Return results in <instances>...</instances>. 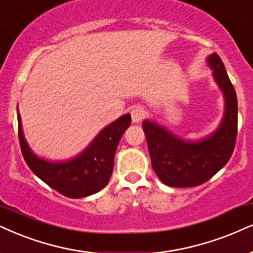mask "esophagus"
Segmentation results:
<instances>
[{
  "label": "esophagus",
  "instance_id": "34e87169",
  "mask_svg": "<svg viewBox=\"0 0 253 253\" xmlns=\"http://www.w3.org/2000/svg\"><path fill=\"white\" fill-rule=\"evenodd\" d=\"M130 116H132L133 123H140V121H142L146 117L145 108L140 107V106H135L132 111H130Z\"/></svg>",
  "mask_w": 253,
  "mask_h": 253
}]
</instances>
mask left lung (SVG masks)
<instances>
[{"mask_svg": "<svg viewBox=\"0 0 253 253\" xmlns=\"http://www.w3.org/2000/svg\"><path fill=\"white\" fill-rule=\"evenodd\" d=\"M213 77L225 98L222 124L211 135L188 141L153 121L142 123L152 167L169 187H196L210 180L231 158L237 137L238 104L224 64L217 53L207 58Z\"/></svg>", "mask_w": 253, "mask_h": 253, "instance_id": "left-lung-1", "label": "left lung"}]
</instances>
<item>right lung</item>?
I'll return each instance as SVG.
<instances>
[{"label":"right lung","instance_id":"right-lung-1","mask_svg":"<svg viewBox=\"0 0 253 253\" xmlns=\"http://www.w3.org/2000/svg\"><path fill=\"white\" fill-rule=\"evenodd\" d=\"M17 119L22 155L29 168L52 189L70 198L89 196L108 183L113 171L118 143L132 121L129 114H125L105 127L87 148L76 158L51 162L34 154L24 139L20 114H17Z\"/></svg>","mask_w":253,"mask_h":253}]
</instances>
